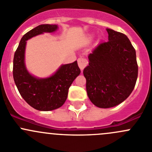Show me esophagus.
<instances>
[{
  "label": "esophagus",
  "instance_id": "34e87169",
  "mask_svg": "<svg viewBox=\"0 0 152 152\" xmlns=\"http://www.w3.org/2000/svg\"><path fill=\"white\" fill-rule=\"evenodd\" d=\"M87 64H88V62H87L85 58L80 57L78 59V65H79V67L81 69V70H83L84 68L87 65Z\"/></svg>",
  "mask_w": 152,
  "mask_h": 152
}]
</instances>
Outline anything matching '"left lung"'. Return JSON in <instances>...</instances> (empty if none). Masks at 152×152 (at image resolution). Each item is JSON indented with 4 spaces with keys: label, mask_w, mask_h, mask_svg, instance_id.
Masks as SVG:
<instances>
[{
    "label": "left lung",
    "mask_w": 152,
    "mask_h": 152,
    "mask_svg": "<svg viewBox=\"0 0 152 152\" xmlns=\"http://www.w3.org/2000/svg\"><path fill=\"white\" fill-rule=\"evenodd\" d=\"M108 41L99 44L88 56L84 69L87 96L100 108L122 103L135 86L138 73L135 49L121 32L107 28Z\"/></svg>",
    "instance_id": "left-lung-1"
}]
</instances>
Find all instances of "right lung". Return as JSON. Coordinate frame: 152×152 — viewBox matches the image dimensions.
I'll list each match as a JSON object with an SVG mask.
<instances>
[{
	"label": "right lung",
	"mask_w": 152,
	"mask_h": 152,
	"mask_svg": "<svg viewBox=\"0 0 152 152\" xmlns=\"http://www.w3.org/2000/svg\"><path fill=\"white\" fill-rule=\"evenodd\" d=\"M57 25L43 24L35 27L23 35L15 53L13 78L20 94L31 107L40 111H50L62 107L66 101L69 87L80 74L77 61L62 65L51 76L39 79L31 76L25 65L26 40L44 33L53 32Z\"/></svg>",
	"instance_id": "right-lung-1"
}]
</instances>
